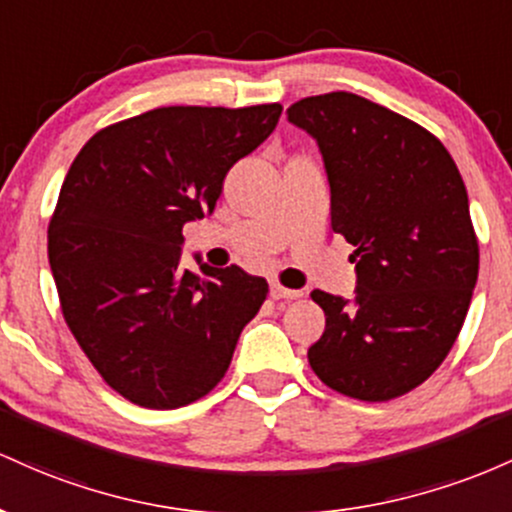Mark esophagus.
I'll use <instances>...</instances> for the list:
<instances>
[{
  "label": "esophagus",
  "instance_id": "obj_1",
  "mask_svg": "<svg viewBox=\"0 0 512 512\" xmlns=\"http://www.w3.org/2000/svg\"><path fill=\"white\" fill-rule=\"evenodd\" d=\"M271 297L273 300H297V297H302V290H287V287L273 283Z\"/></svg>",
  "mask_w": 512,
  "mask_h": 512
}]
</instances>
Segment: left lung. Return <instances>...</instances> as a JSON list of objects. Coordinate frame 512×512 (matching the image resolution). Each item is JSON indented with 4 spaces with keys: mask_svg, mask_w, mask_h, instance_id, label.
Wrapping results in <instances>:
<instances>
[{
    "mask_svg": "<svg viewBox=\"0 0 512 512\" xmlns=\"http://www.w3.org/2000/svg\"><path fill=\"white\" fill-rule=\"evenodd\" d=\"M287 120L317 142L331 227L355 246V290H314L326 329L307 350L326 387L389 401L450 353L479 275L469 198L438 137L348 91L309 96Z\"/></svg>",
    "mask_w": 512,
    "mask_h": 512,
    "instance_id": "8db88e82",
    "label": "left lung"
}]
</instances>
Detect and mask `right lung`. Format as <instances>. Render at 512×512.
Wrapping results in <instances>:
<instances>
[{
  "mask_svg": "<svg viewBox=\"0 0 512 512\" xmlns=\"http://www.w3.org/2000/svg\"><path fill=\"white\" fill-rule=\"evenodd\" d=\"M283 106L154 108L96 132L77 154L48 227L67 326L108 387L179 409L225 377L268 283L239 266H181L183 225L212 215L227 171Z\"/></svg>",
  "mask_w": 512,
  "mask_h": 512,
  "instance_id": "1",
  "label": "right lung"
}]
</instances>
